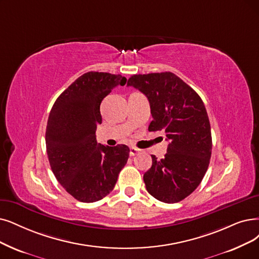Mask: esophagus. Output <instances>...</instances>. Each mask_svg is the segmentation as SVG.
<instances>
[{
    "label": "esophagus",
    "instance_id": "esophagus-1",
    "mask_svg": "<svg viewBox=\"0 0 259 259\" xmlns=\"http://www.w3.org/2000/svg\"><path fill=\"white\" fill-rule=\"evenodd\" d=\"M139 152H140V150L137 149V148L132 147V148L130 149V155H131V156H135V155H137Z\"/></svg>",
    "mask_w": 259,
    "mask_h": 259
}]
</instances>
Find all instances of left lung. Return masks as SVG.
Here are the masks:
<instances>
[{
	"instance_id": "1",
	"label": "left lung",
	"mask_w": 259,
	"mask_h": 259,
	"mask_svg": "<svg viewBox=\"0 0 259 259\" xmlns=\"http://www.w3.org/2000/svg\"><path fill=\"white\" fill-rule=\"evenodd\" d=\"M127 86L150 102L149 131H163L169 141L162 159L152 155V167L143 175L147 190L160 202L178 203L196 189L208 169L212 141L204 103L172 72L133 75Z\"/></svg>"
}]
</instances>
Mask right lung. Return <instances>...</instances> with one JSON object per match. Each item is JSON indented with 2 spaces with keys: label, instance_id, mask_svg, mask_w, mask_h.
<instances>
[{
  "label": "right lung",
  "instance_id": "obj_1",
  "mask_svg": "<svg viewBox=\"0 0 259 259\" xmlns=\"http://www.w3.org/2000/svg\"><path fill=\"white\" fill-rule=\"evenodd\" d=\"M125 82L120 74L87 72L72 82L51 109L46 132L51 169L77 201L97 202L110 193L128 159L125 144L108 147L98 143L96 137L103 99Z\"/></svg>",
  "mask_w": 259,
  "mask_h": 259
}]
</instances>
